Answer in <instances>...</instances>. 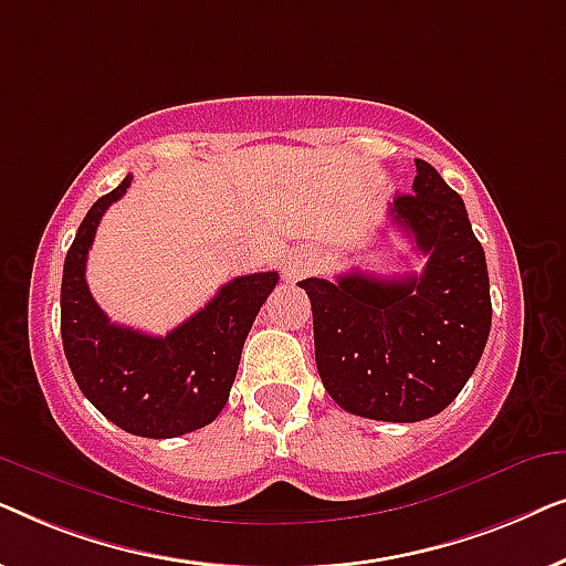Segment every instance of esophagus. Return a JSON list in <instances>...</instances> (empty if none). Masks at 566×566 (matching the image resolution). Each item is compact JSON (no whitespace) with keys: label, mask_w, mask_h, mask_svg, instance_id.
Segmentation results:
<instances>
[{"label":"esophagus","mask_w":566,"mask_h":566,"mask_svg":"<svg viewBox=\"0 0 566 566\" xmlns=\"http://www.w3.org/2000/svg\"><path fill=\"white\" fill-rule=\"evenodd\" d=\"M308 270H312V260L304 258V254H293V258L285 260L283 275H285V281L296 283L298 277H304L308 273Z\"/></svg>","instance_id":"34e87169"}]
</instances>
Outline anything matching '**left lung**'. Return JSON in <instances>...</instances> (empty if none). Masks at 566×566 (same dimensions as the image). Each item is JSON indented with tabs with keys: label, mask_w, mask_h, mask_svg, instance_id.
Masks as SVG:
<instances>
[{
	"label": "left lung",
	"mask_w": 566,
	"mask_h": 566,
	"mask_svg": "<svg viewBox=\"0 0 566 566\" xmlns=\"http://www.w3.org/2000/svg\"><path fill=\"white\" fill-rule=\"evenodd\" d=\"M415 192L389 208L424 254L420 275L355 270L306 277L314 353L324 389L345 412L420 422L443 412L474 374L492 327L490 275L467 206L428 161L415 159Z\"/></svg>",
	"instance_id": "left-lung-1"
}]
</instances>
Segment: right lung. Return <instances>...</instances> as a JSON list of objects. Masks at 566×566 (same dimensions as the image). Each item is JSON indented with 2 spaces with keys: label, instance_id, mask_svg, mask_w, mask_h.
<instances>
[{
  "label": "right lung",
  "instance_id": "right-lung-1",
  "mask_svg": "<svg viewBox=\"0 0 566 566\" xmlns=\"http://www.w3.org/2000/svg\"><path fill=\"white\" fill-rule=\"evenodd\" d=\"M130 175L90 208L64 260L61 339L84 397L130 436L177 438L206 428L227 405L244 339L277 273L239 275L165 337L107 319L87 289L97 223L128 190Z\"/></svg>",
  "mask_w": 566,
  "mask_h": 566
}]
</instances>
